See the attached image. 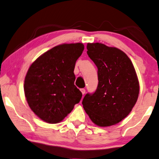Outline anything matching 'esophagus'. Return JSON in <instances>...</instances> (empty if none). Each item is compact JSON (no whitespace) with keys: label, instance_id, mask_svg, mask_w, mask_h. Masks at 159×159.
<instances>
[{"label":"esophagus","instance_id":"obj_1","mask_svg":"<svg viewBox=\"0 0 159 159\" xmlns=\"http://www.w3.org/2000/svg\"><path fill=\"white\" fill-rule=\"evenodd\" d=\"M81 92H82V93L83 94V95H84V94L85 92H86V90L84 89H81Z\"/></svg>","mask_w":159,"mask_h":159}]
</instances>
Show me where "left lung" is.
Returning a JSON list of instances; mask_svg holds the SVG:
<instances>
[{
	"label": "left lung",
	"instance_id": "1",
	"mask_svg": "<svg viewBox=\"0 0 159 159\" xmlns=\"http://www.w3.org/2000/svg\"><path fill=\"white\" fill-rule=\"evenodd\" d=\"M87 54L98 68V84L88 93L83 107L91 120L106 127L120 122L131 112L138 98L139 82L130 58L121 50L101 43H88Z\"/></svg>",
	"mask_w": 159,
	"mask_h": 159
}]
</instances>
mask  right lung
Returning <instances> with one entry per match:
<instances>
[{
    "label": "right lung",
    "mask_w": 159,
    "mask_h": 159,
    "mask_svg": "<svg viewBox=\"0 0 159 159\" xmlns=\"http://www.w3.org/2000/svg\"><path fill=\"white\" fill-rule=\"evenodd\" d=\"M84 49L82 43L60 44L30 66L24 80L25 96L33 112L47 123L62 121L81 100L82 93L74 84V69Z\"/></svg>",
    "instance_id": "right-lung-1"
}]
</instances>
